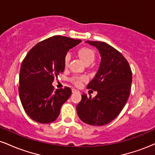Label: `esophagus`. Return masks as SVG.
<instances>
[{"mask_svg": "<svg viewBox=\"0 0 155 155\" xmlns=\"http://www.w3.org/2000/svg\"><path fill=\"white\" fill-rule=\"evenodd\" d=\"M72 92L73 93H75V92H79V90H76V89H72Z\"/></svg>", "mask_w": 155, "mask_h": 155, "instance_id": "esophagus-1", "label": "esophagus"}]
</instances>
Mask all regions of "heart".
<instances>
[{"label":"heart","instance_id":"b5f03b06","mask_svg":"<svg viewBox=\"0 0 155 155\" xmlns=\"http://www.w3.org/2000/svg\"><path fill=\"white\" fill-rule=\"evenodd\" d=\"M78 54H79V58H81V60L85 64L89 63H92L95 60V52H94L93 50L88 47H83L81 48L79 51H78ZM71 60V56L70 54H67L65 55V58H64V65L66 67L68 65L69 62H70ZM85 78H78L75 77L74 79V82L76 85L77 86H79L81 85V81L82 80H84Z\"/></svg>","mask_w":155,"mask_h":155}]
</instances>
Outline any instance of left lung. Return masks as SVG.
<instances>
[{
  "instance_id": "left-lung-1",
  "label": "left lung",
  "mask_w": 155,
  "mask_h": 155,
  "mask_svg": "<svg viewBox=\"0 0 155 155\" xmlns=\"http://www.w3.org/2000/svg\"><path fill=\"white\" fill-rule=\"evenodd\" d=\"M97 48L101 63L87 88L97 91L95 97L83 93L76 106L80 120L90 125L107 124L120 114L130 95L132 72L120 51L102 41H85Z\"/></svg>"
}]
</instances>
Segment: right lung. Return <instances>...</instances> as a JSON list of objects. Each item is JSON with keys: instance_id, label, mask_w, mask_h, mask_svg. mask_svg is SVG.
I'll return each mask as SVG.
<instances>
[{"instance_id": "add662e5", "label": "right lung", "mask_w": 155, "mask_h": 155, "mask_svg": "<svg viewBox=\"0 0 155 155\" xmlns=\"http://www.w3.org/2000/svg\"><path fill=\"white\" fill-rule=\"evenodd\" d=\"M81 40L54 35L39 42L23 60L19 95L25 111L33 120L48 124L57 120L62 105L71 95L65 87L54 91L52 82L65 69L64 58Z\"/></svg>"}]
</instances>
